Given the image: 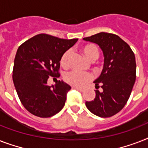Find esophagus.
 <instances>
[{
    "mask_svg": "<svg viewBox=\"0 0 148 148\" xmlns=\"http://www.w3.org/2000/svg\"><path fill=\"white\" fill-rule=\"evenodd\" d=\"M72 89H75V90H80V91H84V90H85V88H80V87H75V86H73V87H72Z\"/></svg>",
    "mask_w": 148,
    "mask_h": 148,
    "instance_id": "esophagus-1",
    "label": "esophagus"
}]
</instances>
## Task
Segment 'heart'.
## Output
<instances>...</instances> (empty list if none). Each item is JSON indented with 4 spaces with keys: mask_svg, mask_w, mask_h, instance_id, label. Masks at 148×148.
<instances>
[{
    "mask_svg": "<svg viewBox=\"0 0 148 148\" xmlns=\"http://www.w3.org/2000/svg\"><path fill=\"white\" fill-rule=\"evenodd\" d=\"M80 50L84 56L90 61H94L98 58L99 50L95 45L88 44V45H83L82 47H81ZM70 55H71L70 51H66L63 53L60 61L61 66L66 67L68 65ZM64 79L65 82L70 85L75 86V87H82L91 79V75L88 73L73 71L65 74Z\"/></svg>",
    "mask_w": 148,
    "mask_h": 148,
    "instance_id": "obj_1",
    "label": "heart"
}]
</instances>
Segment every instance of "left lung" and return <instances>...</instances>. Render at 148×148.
Here are the masks:
<instances>
[{"instance_id": "obj_1", "label": "left lung", "mask_w": 148, "mask_h": 148, "mask_svg": "<svg viewBox=\"0 0 148 148\" xmlns=\"http://www.w3.org/2000/svg\"><path fill=\"white\" fill-rule=\"evenodd\" d=\"M83 39L97 44L104 58L102 71L94 81L95 97L86 101V107L98 117H111L122 110L130 97L136 80L135 56L116 34L101 32ZM99 85L102 88L101 92Z\"/></svg>"}]
</instances>
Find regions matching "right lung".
I'll return each instance as SVG.
<instances>
[{"label": "right lung", "mask_w": 148, "mask_h": 148, "mask_svg": "<svg viewBox=\"0 0 148 148\" xmlns=\"http://www.w3.org/2000/svg\"><path fill=\"white\" fill-rule=\"evenodd\" d=\"M78 39H61L40 34L23 43L17 51L13 81L23 106L32 114L52 117L61 110L71 88L63 81L49 86V76L58 77L60 58Z\"/></svg>", "instance_id": "1"}]
</instances>
